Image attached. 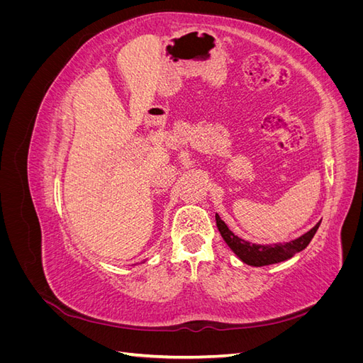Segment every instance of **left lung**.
Wrapping results in <instances>:
<instances>
[{
	"label": "left lung",
	"instance_id": "obj_1",
	"mask_svg": "<svg viewBox=\"0 0 363 363\" xmlns=\"http://www.w3.org/2000/svg\"><path fill=\"white\" fill-rule=\"evenodd\" d=\"M215 219H216V227L219 230V233H221L223 239L225 240V244L235 252L240 262H244L245 265H250V267L274 265V263H280L294 257L296 252L303 251L307 245L311 244V240L315 236L318 227L321 224L320 221L313 228H311L309 232L291 240V242L260 245V244L248 242V240H244L242 238L236 236L232 230L227 227V224L223 221V219L219 218L218 213L215 215Z\"/></svg>",
	"mask_w": 363,
	"mask_h": 363
}]
</instances>
